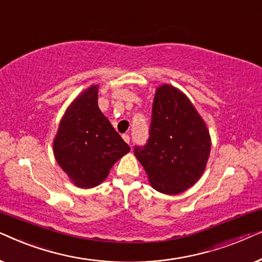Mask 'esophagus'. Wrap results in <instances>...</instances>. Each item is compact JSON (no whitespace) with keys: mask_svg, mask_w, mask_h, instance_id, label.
I'll list each match as a JSON object with an SVG mask.
<instances>
[{"mask_svg":"<svg viewBox=\"0 0 262 262\" xmlns=\"http://www.w3.org/2000/svg\"><path fill=\"white\" fill-rule=\"evenodd\" d=\"M123 139L127 143V144H130V136H128V135H123Z\"/></svg>","mask_w":262,"mask_h":262,"instance_id":"obj_1","label":"esophagus"}]
</instances>
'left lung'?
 <instances>
[{
	"mask_svg": "<svg viewBox=\"0 0 262 262\" xmlns=\"http://www.w3.org/2000/svg\"><path fill=\"white\" fill-rule=\"evenodd\" d=\"M210 151V131L188 96L169 83L159 85L149 141L135 148L151 187L170 195L192 187L205 171Z\"/></svg>",
	"mask_w": 262,
	"mask_h": 262,
	"instance_id": "left-lung-1",
	"label": "left lung"
}]
</instances>
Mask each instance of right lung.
<instances>
[{
	"mask_svg": "<svg viewBox=\"0 0 262 262\" xmlns=\"http://www.w3.org/2000/svg\"><path fill=\"white\" fill-rule=\"evenodd\" d=\"M99 84L82 91L67 107L53 138V155L80 188L102 184L111 168L130 151L98 106Z\"/></svg>",
	"mask_w": 262,
	"mask_h": 262,
	"instance_id": "add662e5",
	"label": "right lung"
}]
</instances>
